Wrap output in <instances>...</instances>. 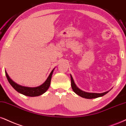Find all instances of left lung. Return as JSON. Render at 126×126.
<instances>
[{"label":"left lung","instance_id":"1","mask_svg":"<svg viewBox=\"0 0 126 126\" xmlns=\"http://www.w3.org/2000/svg\"><path fill=\"white\" fill-rule=\"evenodd\" d=\"M70 78H71V86H72V88L73 90L74 91V92L76 94L80 96V97L85 98H89V99H91V98H95L103 96L104 95H105L106 94H107L109 91L107 92H104L102 93H88V92H84V91L80 90L79 88L77 87V86L76 85L75 81H74L73 79L72 75H70Z\"/></svg>","mask_w":126,"mask_h":126}]
</instances>
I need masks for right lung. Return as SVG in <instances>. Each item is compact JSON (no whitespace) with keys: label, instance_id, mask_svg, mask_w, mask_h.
Listing matches in <instances>:
<instances>
[{"label":"right lung","instance_id":"add662e5","mask_svg":"<svg viewBox=\"0 0 126 126\" xmlns=\"http://www.w3.org/2000/svg\"><path fill=\"white\" fill-rule=\"evenodd\" d=\"M54 70V69L52 70V71H51L46 81H45L42 85L37 86V87H29L19 85V84L15 83V81H13V80L10 78V77L8 75H7L6 71H5V73L6 76V78L7 79V80H8V81L9 82L10 85L14 88L17 92H19V93L27 96L36 97L43 94V93H45V92L48 90V89L50 87V85L51 76H52Z\"/></svg>","mask_w":126,"mask_h":126}]
</instances>
